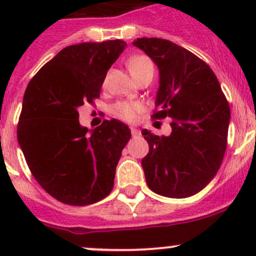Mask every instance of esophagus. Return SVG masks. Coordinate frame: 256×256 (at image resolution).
Listing matches in <instances>:
<instances>
[{"label":"esophagus","instance_id":"1","mask_svg":"<svg viewBox=\"0 0 256 256\" xmlns=\"http://www.w3.org/2000/svg\"><path fill=\"white\" fill-rule=\"evenodd\" d=\"M131 135H132V138H138V136L141 135V132H140V130H138V128H132V126H131Z\"/></svg>","mask_w":256,"mask_h":256}]
</instances>
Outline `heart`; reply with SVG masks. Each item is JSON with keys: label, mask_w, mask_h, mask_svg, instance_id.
<instances>
[{"label": "heart", "mask_w": 256, "mask_h": 256, "mask_svg": "<svg viewBox=\"0 0 256 256\" xmlns=\"http://www.w3.org/2000/svg\"><path fill=\"white\" fill-rule=\"evenodd\" d=\"M126 66L135 80L146 76H154V63L148 56H144V54H136V56H130L126 62ZM140 110V104L132 102H118L112 106V115L124 121H134Z\"/></svg>", "instance_id": "1"}]
</instances>
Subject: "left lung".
<instances>
[{
    "instance_id": "1",
    "label": "left lung",
    "mask_w": 256,
    "mask_h": 256,
    "mask_svg": "<svg viewBox=\"0 0 256 256\" xmlns=\"http://www.w3.org/2000/svg\"><path fill=\"white\" fill-rule=\"evenodd\" d=\"M132 44L158 66L152 118H172L170 136L142 130L150 147L141 161L146 183L164 197H190L213 180L223 161L230 120L228 100L210 66L192 52L161 38H138Z\"/></svg>"
}]
</instances>
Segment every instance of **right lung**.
Listing matches in <instances>:
<instances>
[{
	"label": "right lung",
	"mask_w": 256,
	"mask_h": 256,
	"mask_svg": "<svg viewBox=\"0 0 256 256\" xmlns=\"http://www.w3.org/2000/svg\"><path fill=\"white\" fill-rule=\"evenodd\" d=\"M125 47L121 40L69 46L27 85L18 144L36 180L64 204H92L114 187L130 128L112 118L89 132L80 126L78 109L100 96L108 70Z\"/></svg>",
	"instance_id": "add662e5"
}]
</instances>
